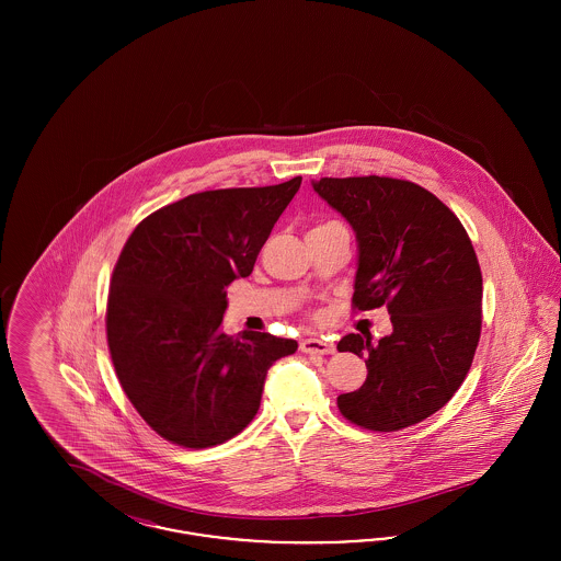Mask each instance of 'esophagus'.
I'll list each match as a JSON object with an SVG mask.
<instances>
[{"label": "esophagus", "mask_w": 561, "mask_h": 561, "mask_svg": "<svg viewBox=\"0 0 561 561\" xmlns=\"http://www.w3.org/2000/svg\"><path fill=\"white\" fill-rule=\"evenodd\" d=\"M300 351H305V353H318V355H330V353L336 351V347H334L328 339H305V341L300 343Z\"/></svg>", "instance_id": "esophagus-1"}]
</instances>
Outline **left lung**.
Here are the masks:
<instances>
[{
	"instance_id": "8db88e82",
	"label": "left lung",
	"mask_w": 561,
	"mask_h": 561,
	"mask_svg": "<svg viewBox=\"0 0 561 561\" xmlns=\"http://www.w3.org/2000/svg\"><path fill=\"white\" fill-rule=\"evenodd\" d=\"M357 240L353 305H387L393 332L347 334L366 382L339 396L341 414L370 431L416 425L444 408L471 368L481 330V271L453 210L427 188L387 176L311 181Z\"/></svg>"
}]
</instances>
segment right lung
Here are the masks:
<instances>
[{
  "label": "right lung",
  "mask_w": 561,
  "mask_h": 561,
  "mask_svg": "<svg viewBox=\"0 0 561 561\" xmlns=\"http://www.w3.org/2000/svg\"><path fill=\"white\" fill-rule=\"evenodd\" d=\"M300 176L193 193L149 214L113 268L107 343L122 389L163 439L210 448L259 412L267 370L298 343L220 330L225 288L248 277Z\"/></svg>",
  "instance_id": "1"
}]
</instances>
